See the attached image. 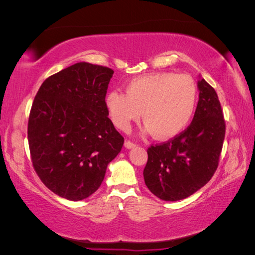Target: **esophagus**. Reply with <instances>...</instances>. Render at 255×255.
Instances as JSON below:
<instances>
[{
    "instance_id": "1",
    "label": "esophagus",
    "mask_w": 255,
    "mask_h": 255,
    "mask_svg": "<svg viewBox=\"0 0 255 255\" xmlns=\"http://www.w3.org/2000/svg\"><path fill=\"white\" fill-rule=\"evenodd\" d=\"M125 147L128 148V149H131L133 147H136V144H133V143H131V141H129V140H126V141H125Z\"/></svg>"
}]
</instances>
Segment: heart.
<instances>
[{
	"mask_svg": "<svg viewBox=\"0 0 255 255\" xmlns=\"http://www.w3.org/2000/svg\"><path fill=\"white\" fill-rule=\"evenodd\" d=\"M197 100V84L191 76L164 72L131 80L126 94L109 92L105 103L111 122L120 130L127 131L141 116L144 131L166 140L178 136L191 122Z\"/></svg>",
	"mask_w": 255,
	"mask_h": 255,
	"instance_id": "1",
	"label": "heart"
}]
</instances>
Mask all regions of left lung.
Instances as JSON below:
<instances>
[{
  "label": "left lung",
  "instance_id": "left-lung-1",
  "mask_svg": "<svg viewBox=\"0 0 255 255\" xmlns=\"http://www.w3.org/2000/svg\"><path fill=\"white\" fill-rule=\"evenodd\" d=\"M199 101L192 123L166 143L150 146L144 169L149 191L165 201H178L201 189L218 166L225 120L217 93L199 76Z\"/></svg>",
  "mask_w": 255,
  "mask_h": 255
}]
</instances>
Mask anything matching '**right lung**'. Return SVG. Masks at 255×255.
<instances>
[{"mask_svg": "<svg viewBox=\"0 0 255 255\" xmlns=\"http://www.w3.org/2000/svg\"><path fill=\"white\" fill-rule=\"evenodd\" d=\"M111 68L80 62L48 77L34 98L28 141L34 170L59 197L80 201L93 195L124 138L108 118Z\"/></svg>", "mask_w": 255, "mask_h": 255, "instance_id": "right-lung-1", "label": "right lung"}]
</instances>
